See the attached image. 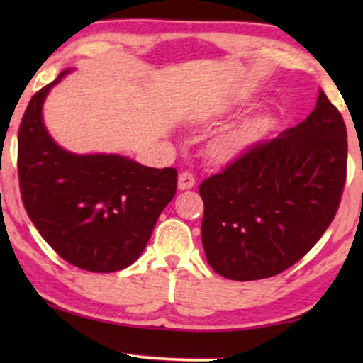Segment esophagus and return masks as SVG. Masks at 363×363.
Segmentation results:
<instances>
[{
  "mask_svg": "<svg viewBox=\"0 0 363 363\" xmlns=\"http://www.w3.org/2000/svg\"><path fill=\"white\" fill-rule=\"evenodd\" d=\"M195 177L191 173L183 172L178 175V190H190V188L195 186Z\"/></svg>",
  "mask_w": 363,
  "mask_h": 363,
  "instance_id": "esophagus-1",
  "label": "esophagus"
}]
</instances>
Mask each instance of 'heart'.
<instances>
[{"mask_svg":"<svg viewBox=\"0 0 363 363\" xmlns=\"http://www.w3.org/2000/svg\"><path fill=\"white\" fill-rule=\"evenodd\" d=\"M266 122L267 117L259 113V116L246 118L240 125L221 133L210 145V155L213 160L216 163H230L240 158L255 142V138L259 135Z\"/></svg>","mask_w":363,"mask_h":363,"instance_id":"1","label":"heart"}]
</instances>
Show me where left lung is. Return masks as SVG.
<instances>
[{
  "label": "left lung",
  "instance_id": "obj_1",
  "mask_svg": "<svg viewBox=\"0 0 363 363\" xmlns=\"http://www.w3.org/2000/svg\"><path fill=\"white\" fill-rule=\"evenodd\" d=\"M345 170L344 118L320 89L306 121L200 185L208 264L233 281L264 279L296 264L334 220Z\"/></svg>",
  "mask_w": 363,
  "mask_h": 363
}]
</instances>
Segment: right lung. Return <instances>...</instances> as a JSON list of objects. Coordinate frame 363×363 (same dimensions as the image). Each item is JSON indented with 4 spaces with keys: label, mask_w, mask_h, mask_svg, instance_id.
Returning a JSON list of instances; mask_svg holds the SVG:
<instances>
[{
    "label": "right lung",
    "mask_w": 363,
    "mask_h": 363,
    "mask_svg": "<svg viewBox=\"0 0 363 363\" xmlns=\"http://www.w3.org/2000/svg\"><path fill=\"white\" fill-rule=\"evenodd\" d=\"M74 69L33 96L18 135L23 203L48 245L72 266L116 272L138 259L177 191L175 168L140 165L118 153H74L49 135L48 94Z\"/></svg>",
    "instance_id": "obj_1"
}]
</instances>
